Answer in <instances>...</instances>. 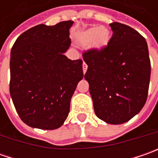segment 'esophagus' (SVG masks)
<instances>
[{
	"mask_svg": "<svg viewBox=\"0 0 158 158\" xmlns=\"http://www.w3.org/2000/svg\"><path fill=\"white\" fill-rule=\"evenodd\" d=\"M87 69H88V66H87V64L85 63V62H83V63H82V71H83V74H85V73H86Z\"/></svg>",
	"mask_w": 158,
	"mask_h": 158,
	"instance_id": "34e87169",
	"label": "esophagus"
}]
</instances>
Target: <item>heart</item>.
I'll return each instance as SVG.
<instances>
[{
	"instance_id": "1",
	"label": "heart",
	"mask_w": 158,
	"mask_h": 158,
	"mask_svg": "<svg viewBox=\"0 0 158 158\" xmlns=\"http://www.w3.org/2000/svg\"><path fill=\"white\" fill-rule=\"evenodd\" d=\"M111 41V32L106 27L96 26L88 29L81 37V43L84 46H89L92 44V47L101 51L106 48Z\"/></svg>"
}]
</instances>
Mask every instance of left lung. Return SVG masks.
<instances>
[{"instance_id":"1","label":"left lung","mask_w":158,"mask_h":158,"mask_svg":"<svg viewBox=\"0 0 158 158\" xmlns=\"http://www.w3.org/2000/svg\"><path fill=\"white\" fill-rule=\"evenodd\" d=\"M113 34L104 50H89L84 76L89 85L96 115L106 123H125L146 103L150 60L145 39L123 23H110Z\"/></svg>"}]
</instances>
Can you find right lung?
Returning a JSON list of instances; mask_svg holds the SVG:
<instances>
[{"label": "right lung", "instance_id": "1", "mask_svg": "<svg viewBox=\"0 0 158 158\" xmlns=\"http://www.w3.org/2000/svg\"><path fill=\"white\" fill-rule=\"evenodd\" d=\"M73 23L39 24L22 33L12 46L9 92L29 127L57 129L69 115L71 98L83 77L82 60L64 55L71 44Z\"/></svg>", "mask_w": 158, "mask_h": 158}]
</instances>
